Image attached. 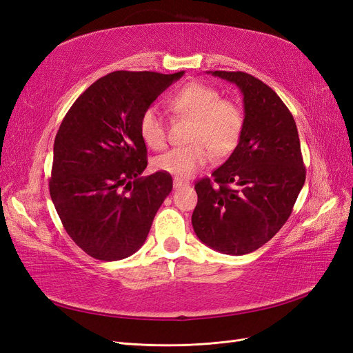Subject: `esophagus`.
<instances>
[{
    "label": "esophagus",
    "instance_id": "34e87169",
    "mask_svg": "<svg viewBox=\"0 0 353 353\" xmlns=\"http://www.w3.org/2000/svg\"><path fill=\"white\" fill-rule=\"evenodd\" d=\"M184 185H187L184 181H181V179H174V190H179L181 187H184Z\"/></svg>",
    "mask_w": 353,
    "mask_h": 353
}]
</instances>
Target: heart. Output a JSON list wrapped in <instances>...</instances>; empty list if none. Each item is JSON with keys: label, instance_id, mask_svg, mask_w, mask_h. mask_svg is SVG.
<instances>
[{"label": "heart", "instance_id": "heart-1", "mask_svg": "<svg viewBox=\"0 0 353 353\" xmlns=\"http://www.w3.org/2000/svg\"><path fill=\"white\" fill-rule=\"evenodd\" d=\"M168 108L193 121L187 147L174 148L154 159L160 172L187 179L216 156H227L237 147L244 128V114L236 103L222 100L221 92L201 82H190L168 100ZM143 143L152 150H163L168 143L166 126L156 108H147L138 123Z\"/></svg>", "mask_w": 353, "mask_h": 353}]
</instances>
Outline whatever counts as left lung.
<instances>
[{"mask_svg": "<svg viewBox=\"0 0 353 353\" xmlns=\"http://www.w3.org/2000/svg\"><path fill=\"white\" fill-rule=\"evenodd\" d=\"M243 94L237 147L212 178L194 185L196 236L210 249L241 256L258 250L284 225L306 170L293 116L268 85L244 72H208Z\"/></svg>", "mask_w": 353, "mask_h": 353, "instance_id": "8db88e82", "label": "left lung"}]
</instances>
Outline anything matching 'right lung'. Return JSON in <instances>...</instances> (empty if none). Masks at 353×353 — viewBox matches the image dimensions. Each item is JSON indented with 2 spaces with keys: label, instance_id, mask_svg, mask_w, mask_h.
<instances>
[{
  "label": "right lung",
  "instance_id": "right-lung-1",
  "mask_svg": "<svg viewBox=\"0 0 353 353\" xmlns=\"http://www.w3.org/2000/svg\"><path fill=\"white\" fill-rule=\"evenodd\" d=\"M184 72H112L73 103L54 140L50 196L69 237L99 261H121L144 244L172 176L147 168L138 123Z\"/></svg>",
  "mask_w": 353,
  "mask_h": 353
}]
</instances>
